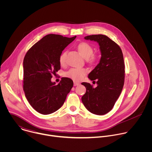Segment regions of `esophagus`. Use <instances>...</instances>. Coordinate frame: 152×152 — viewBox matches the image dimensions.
Returning a JSON list of instances; mask_svg holds the SVG:
<instances>
[{"instance_id":"obj_1","label":"esophagus","mask_w":152,"mask_h":152,"mask_svg":"<svg viewBox=\"0 0 152 152\" xmlns=\"http://www.w3.org/2000/svg\"><path fill=\"white\" fill-rule=\"evenodd\" d=\"M80 83H78V82H74V86H77V85H79Z\"/></svg>"}]
</instances>
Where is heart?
Masks as SVG:
<instances>
[{
	"instance_id": "heart-1",
	"label": "heart",
	"mask_w": 152,
	"mask_h": 152,
	"mask_svg": "<svg viewBox=\"0 0 152 152\" xmlns=\"http://www.w3.org/2000/svg\"><path fill=\"white\" fill-rule=\"evenodd\" d=\"M77 48L80 54L85 59H88V60L91 62H93L96 60V57L93 55V48L88 43L85 42H81L78 45ZM66 55L67 52H64L60 55L59 62L61 64H64L65 61H66ZM86 72H87V71L84 68H72L66 73V76L72 78L74 80L79 81L82 79Z\"/></svg>"
}]
</instances>
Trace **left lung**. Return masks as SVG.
Returning <instances> with one entry per match:
<instances>
[{
	"instance_id": "obj_1",
	"label": "left lung",
	"mask_w": 152,
	"mask_h": 152,
	"mask_svg": "<svg viewBox=\"0 0 152 152\" xmlns=\"http://www.w3.org/2000/svg\"><path fill=\"white\" fill-rule=\"evenodd\" d=\"M85 39L99 43L101 58L88 75L91 80H96L97 86L82 82L86 93L82 102L90 113L99 115L109 113L119 97L124 82V63L121 49L106 35L99 34L85 37Z\"/></svg>"
}]
</instances>
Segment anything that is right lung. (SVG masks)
I'll return each mask as SVG.
<instances>
[{"label":"right lung","mask_w":152,"mask_h":152,"mask_svg":"<svg viewBox=\"0 0 152 152\" xmlns=\"http://www.w3.org/2000/svg\"><path fill=\"white\" fill-rule=\"evenodd\" d=\"M76 36L72 38L49 34L27 52L23 60V90L35 110L48 115L62 106L73 86V80L62 77L58 85L52 82L53 75L60 69L59 56Z\"/></svg>","instance_id":"obj_1"}]
</instances>
